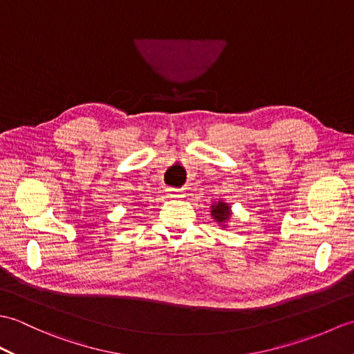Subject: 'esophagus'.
I'll return each instance as SVG.
<instances>
[{"label":"esophagus","mask_w":354,"mask_h":354,"mask_svg":"<svg viewBox=\"0 0 354 354\" xmlns=\"http://www.w3.org/2000/svg\"><path fill=\"white\" fill-rule=\"evenodd\" d=\"M167 196L173 198V199H179V198H184V193H183V190H179V189H169Z\"/></svg>","instance_id":"esophagus-1"}]
</instances>
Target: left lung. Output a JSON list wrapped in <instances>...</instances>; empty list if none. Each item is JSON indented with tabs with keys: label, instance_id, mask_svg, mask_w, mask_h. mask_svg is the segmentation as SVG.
Here are the masks:
<instances>
[{
	"label": "left lung",
	"instance_id": "8db88e82",
	"mask_svg": "<svg viewBox=\"0 0 354 354\" xmlns=\"http://www.w3.org/2000/svg\"><path fill=\"white\" fill-rule=\"evenodd\" d=\"M230 216H231V212H230V205L227 204V202L219 201V202H214V204L212 205V217L217 223H221L222 227H227V225H223V223L228 222Z\"/></svg>",
	"mask_w": 354,
	"mask_h": 354
}]
</instances>
